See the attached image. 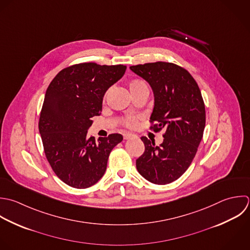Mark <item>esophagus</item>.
Masks as SVG:
<instances>
[{
	"label": "esophagus",
	"mask_w": 250,
	"mask_h": 250,
	"mask_svg": "<svg viewBox=\"0 0 250 250\" xmlns=\"http://www.w3.org/2000/svg\"><path fill=\"white\" fill-rule=\"evenodd\" d=\"M137 136L136 135H133V134H130V133H125L124 134V138L128 140V139H132V138H136Z\"/></svg>",
	"instance_id": "1"
}]
</instances>
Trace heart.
Instances as JSON below:
<instances>
[{"label": "heart", "instance_id": "obj_1", "mask_svg": "<svg viewBox=\"0 0 250 250\" xmlns=\"http://www.w3.org/2000/svg\"><path fill=\"white\" fill-rule=\"evenodd\" d=\"M128 86H129V89H130V91H131L132 94L138 92V91L141 90V89L148 88L147 83H146L144 80H142V79H133V80H131V81L129 82V83H128ZM123 123H124V125H125L126 127L132 128V127H134V126L136 125L137 120H136V118H134V117L127 116V117H125V118L124 119Z\"/></svg>", "mask_w": 250, "mask_h": 250}]
</instances>
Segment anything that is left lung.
<instances>
[{
  "mask_svg": "<svg viewBox=\"0 0 250 250\" xmlns=\"http://www.w3.org/2000/svg\"><path fill=\"white\" fill-rule=\"evenodd\" d=\"M130 70L154 91L150 129H165L160 146L141 137L145 151L136 160V168L148 181L166 185L177 180L197 154L206 126L205 102L197 82L181 66L158 61L130 66Z\"/></svg>",
  "mask_w": 250,
  "mask_h": 250,
  "instance_id": "8db88e82",
  "label": "left lung"
}]
</instances>
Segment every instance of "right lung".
Instances as JSON below:
<instances>
[{
	"mask_svg": "<svg viewBox=\"0 0 250 250\" xmlns=\"http://www.w3.org/2000/svg\"><path fill=\"white\" fill-rule=\"evenodd\" d=\"M126 66L74 64L61 70L49 83L39 119L45 158L65 184L85 189L105 173L109 155L123 135L87 137L91 118L102 111L106 90L125 74Z\"/></svg>",
	"mask_w": 250,
	"mask_h": 250,
	"instance_id": "right-lung-1",
	"label": "right lung"
}]
</instances>
